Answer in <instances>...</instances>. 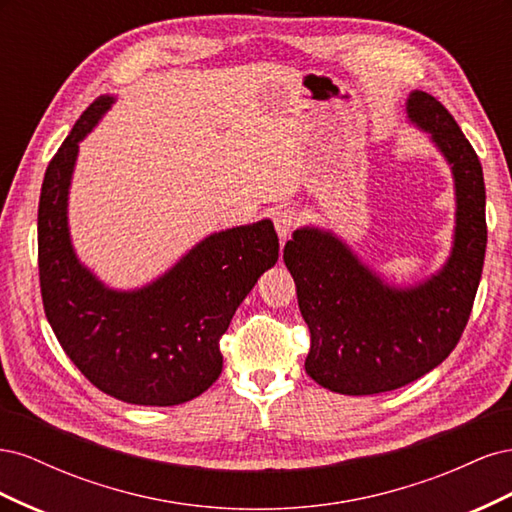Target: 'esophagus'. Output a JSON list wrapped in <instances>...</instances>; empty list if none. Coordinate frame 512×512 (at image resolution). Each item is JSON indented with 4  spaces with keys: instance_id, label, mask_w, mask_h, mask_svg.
Masks as SVG:
<instances>
[{
    "instance_id": "esophagus-1",
    "label": "esophagus",
    "mask_w": 512,
    "mask_h": 512,
    "mask_svg": "<svg viewBox=\"0 0 512 512\" xmlns=\"http://www.w3.org/2000/svg\"><path fill=\"white\" fill-rule=\"evenodd\" d=\"M273 222H275L277 235H280L282 241H286L290 237V232L297 228V224H299V213L294 211V209H290V207L282 209V211H277L273 215Z\"/></svg>"
}]
</instances>
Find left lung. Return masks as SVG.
I'll return each instance as SVG.
<instances>
[{"instance_id": "left-lung-1", "label": "left lung", "mask_w": 512, "mask_h": 512, "mask_svg": "<svg viewBox=\"0 0 512 512\" xmlns=\"http://www.w3.org/2000/svg\"><path fill=\"white\" fill-rule=\"evenodd\" d=\"M408 117L431 132L453 168L457 228L444 269L425 284L393 288L331 232L294 230L284 247L312 337L305 371L342 395L395 391L438 367L466 329L483 273L485 179L476 151L444 104L425 91L410 94Z\"/></svg>"}]
</instances>
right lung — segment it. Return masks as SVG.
<instances>
[{"mask_svg":"<svg viewBox=\"0 0 512 512\" xmlns=\"http://www.w3.org/2000/svg\"><path fill=\"white\" fill-rule=\"evenodd\" d=\"M111 104L108 96L91 102L46 166L38 205L44 314L96 389L136 406H177L220 378V339L277 262L280 239L271 220L215 232L153 284L104 288L74 256L66 207L79 141Z\"/></svg>","mask_w":512,"mask_h":512,"instance_id":"right-lung-1","label":"right lung"}]
</instances>
